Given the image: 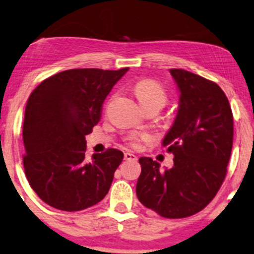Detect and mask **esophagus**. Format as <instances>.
I'll return each mask as SVG.
<instances>
[{
    "label": "esophagus",
    "instance_id": "1",
    "mask_svg": "<svg viewBox=\"0 0 254 254\" xmlns=\"http://www.w3.org/2000/svg\"><path fill=\"white\" fill-rule=\"evenodd\" d=\"M124 159L125 160H137V157L133 155V153H131L127 151V152L124 153Z\"/></svg>",
    "mask_w": 254,
    "mask_h": 254
}]
</instances>
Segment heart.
<instances>
[{"label": "heart", "mask_w": 254, "mask_h": 254, "mask_svg": "<svg viewBox=\"0 0 254 254\" xmlns=\"http://www.w3.org/2000/svg\"><path fill=\"white\" fill-rule=\"evenodd\" d=\"M133 92L143 109L155 107L160 110L168 102L166 90L153 79H142L137 82L133 88ZM147 139H149V136L144 133H132L129 136L130 144L134 147L139 146L142 140Z\"/></svg>", "instance_id": "obj_1"}]
</instances>
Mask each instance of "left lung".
<instances>
[{"label":"left lung","instance_id":"1","mask_svg":"<svg viewBox=\"0 0 254 254\" xmlns=\"http://www.w3.org/2000/svg\"><path fill=\"white\" fill-rule=\"evenodd\" d=\"M170 73L181 96L162 144L173 153V166L160 169L158 162L140 157L136 193L144 206L175 219L201 211L219 191L232 150L233 115L214 82L183 69Z\"/></svg>","mask_w":254,"mask_h":254}]
</instances>
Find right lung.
Returning <instances> with one entry per match:
<instances>
[{
    "mask_svg": "<svg viewBox=\"0 0 254 254\" xmlns=\"http://www.w3.org/2000/svg\"><path fill=\"white\" fill-rule=\"evenodd\" d=\"M129 68L70 69L44 79L25 107L23 166L31 189L62 211L96 205L109 192L123 152L85 156L86 134L101 120L105 98Z\"/></svg>",
    "mask_w": 254,
    "mask_h": 254,
    "instance_id": "add662e5",
    "label": "right lung"
}]
</instances>
